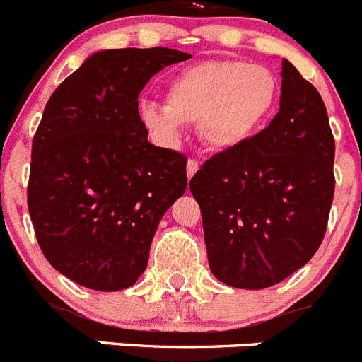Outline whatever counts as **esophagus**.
<instances>
[{"label":"esophagus","mask_w":362,"mask_h":362,"mask_svg":"<svg viewBox=\"0 0 362 362\" xmlns=\"http://www.w3.org/2000/svg\"><path fill=\"white\" fill-rule=\"evenodd\" d=\"M197 170H199V163H197L196 159H188V163H187V175H188V179H190L192 175L196 174Z\"/></svg>","instance_id":"1"}]
</instances>
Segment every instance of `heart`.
<instances>
[{
	"label": "heart",
	"mask_w": 362,
	"mask_h": 362,
	"mask_svg": "<svg viewBox=\"0 0 362 362\" xmlns=\"http://www.w3.org/2000/svg\"><path fill=\"white\" fill-rule=\"evenodd\" d=\"M279 83L270 69L241 59H210L175 74L166 105L143 101L139 119L163 146H177L185 124H197L199 139L216 152L252 141L276 110Z\"/></svg>",
	"instance_id": "b5f03b06"
}]
</instances>
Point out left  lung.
Segmentation results:
<instances>
[{"label": "left lung", "instance_id": "1", "mask_svg": "<svg viewBox=\"0 0 362 362\" xmlns=\"http://www.w3.org/2000/svg\"><path fill=\"white\" fill-rule=\"evenodd\" d=\"M279 112L252 141L190 179L216 279L233 288L281 283L317 252L334 201L335 143L319 92L281 62Z\"/></svg>", "mask_w": 362, "mask_h": 362}]
</instances>
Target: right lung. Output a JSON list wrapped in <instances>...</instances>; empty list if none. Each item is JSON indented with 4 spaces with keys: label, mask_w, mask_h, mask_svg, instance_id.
<instances>
[{
    "label": "right lung",
    "mask_w": 362,
    "mask_h": 362,
    "mask_svg": "<svg viewBox=\"0 0 362 362\" xmlns=\"http://www.w3.org/2000/svg\"><path fill=\"white\" fill-rule=\"evenodd\" d=\"M190 57L163 47L98 50L45 107L28 212L47 261L85 288L132 286L159 221L187 190V158L148 143L137 95L159 70Z\"/></svg>",
    "instance_id": "1"
}]
</instances>
